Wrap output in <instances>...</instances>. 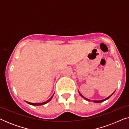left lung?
Here are the masks:
<instances>
[{"mask_svg": "<svg viewBox=\"0 0 129 129\" xmlns=\"http://www.w3.org/2000/svg\"><path fill=\"white\" fill-rule=\"evenodd\" d=\"M114 92H113V93L112 94H111V95H110V96H109V97H107V98H106V99H103V100H93V102H94V103H101V102H104V101H105V100H107V99H109V98H110V97L112 96V95H113V93H114ZM79 94H80V96H82L83 98H84V99H85V100H87V101H89H89H91V100H90V99H87V98H84V97L83 96V95H82V94H81V93H80V92H79Z\"/></svg>", "mask_w": 129, "mask_h": 129, "instance_id": "8db88e82", "label": "left lung"}]
</instances>
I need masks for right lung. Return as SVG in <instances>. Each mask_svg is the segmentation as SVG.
I'll list each match as a JSON object with an SVG mask.
<instances>
[{
	"label": "right lung",
	"instance_id": "right-lung-1",
	"mask_svg": "<svg viewBox=\"0 0 129 129\" xmlns=\"http://www.w3.org/2000/svg\"><path fill=\"white\" fill-rule=\"evenodd\" d=\"M53 94V95H54ZM53 95L51 97V98L49 99V100H47V101H46L45 102H43V103H30V102H26V103H27L28 104H29V105H33V106H40V105H45V104H46L47 103H48L49 102H50L51 100H52V99L53 98Z\"/></svg>",
	"mask_w": 129,
	"mask_h": 129
}]
</instances>
